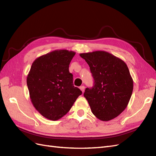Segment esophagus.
<instances>
[{"label":"esophagus","instance_id":"1","mask_svg":"<svg viewBox=\"0 0 156 156\" xmlns=\"http://www.w3.org/2000/svg\"><path fill=\"white\" fill-rule=\"evenodd\" d=\"M84 88H85V87H84V86L80 87V89H81V90L83 92H84Z\"/></svg>","mask_w":156,"mask_h":156}]
</instances>
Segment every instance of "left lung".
I'll list each match as a JSON object with an SVG mask.
<instances>
[{
  "instance_id": "8db88e82",
  "label": "left lung",
  "mask_w": 156,
  "mask_h": 156,
  "mask_svg": "<svg viewBox=\"0 0 156 156\" xmlns=\"http://www.w3.org/2000/svg\"><path fill=\"white\" fill-rule=\"evenodd\" d=\"M80 56L88 64L94 81V86L84 93L92 113L102 121L115 119L127 107L133 89L126 64L103 51Z\"/></svg>"
}]
</instances>
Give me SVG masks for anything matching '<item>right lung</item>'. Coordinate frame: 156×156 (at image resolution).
I'll list each match as a JSON object with an SVG mask.
<instances>
[{
	"mask_svg": "<svg viewBox=\"0 0 156 156\" xmlns=\"http://www.w3.org/2000/svg\"><path fill=\"white\" fill-rule=\"evenodd\" d=\"M75 53L55 50L42 55L32 63L27 79L33 105L40 114L51 120L66 115L81 90L73 84L69 65Z\"/></svg>",
	"mask_w": 156,
	"mask_h": 156,
	"instance_id": "add662e5",
	"label": "right lung"
}]
</instances>
